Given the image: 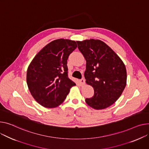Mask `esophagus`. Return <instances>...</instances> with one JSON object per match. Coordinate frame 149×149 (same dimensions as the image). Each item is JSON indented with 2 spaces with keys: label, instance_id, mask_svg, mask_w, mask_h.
Here are the masks:
<instances>
[{
  "label": "esophagus",
  "instance_id": "34e87169",
  "mask_svg": "<svg viewBox=\"0 0 149 149\" xmlns=\"http://www.w3.org/2000/svg\"><path fill=\"white\" fill-rule=\"evenodd\" d=\"M80 84H81V86H84V84H85V80H84V79L82 78V79H81V80H80Z\"/></svg>",
  "mask_w": 149,
  "mask_h": 149
}]
</instances>
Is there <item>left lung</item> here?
Returning <instances> with one entry per match:
<instances>
[{
    "label": "left lung",
    "instance_id": "obj_1",
    "mask_svg": "<svg viewBox=\"0 0 149 149\" xmlns=\"http://www.w3.org/2000/svg\"><path fill=\"white\" fill-rule=\"evenodd\" d=\"M86 61V82L94 89V95L86 102L95 110H102L114 104L126 85V69L121 58L99 39L77 41Z\"/></svg>",
    "mask_w": 149,
    "mask_h": 149
}]
</instances>
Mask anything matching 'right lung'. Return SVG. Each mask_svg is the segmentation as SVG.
I'll return each instance as SVG.
<instances>
[{"mask_svg": "<svg viewBox=\"0 0 149 149\" xmlns=\"http://www.w3.org/2000/svg\"><path fill=\"white\" fill-rule=\"evenodd\" d=\"M77 47L76 42L58 39L45 46L33 58L26 81L35 101L45 108H54L65 100L75 83L68 75L67 60Z\"/></svg>", "mask_w": 149, "mask_h": 149, "instance_id": "right-lung-1", "label": "right lung"}]
</instances>
